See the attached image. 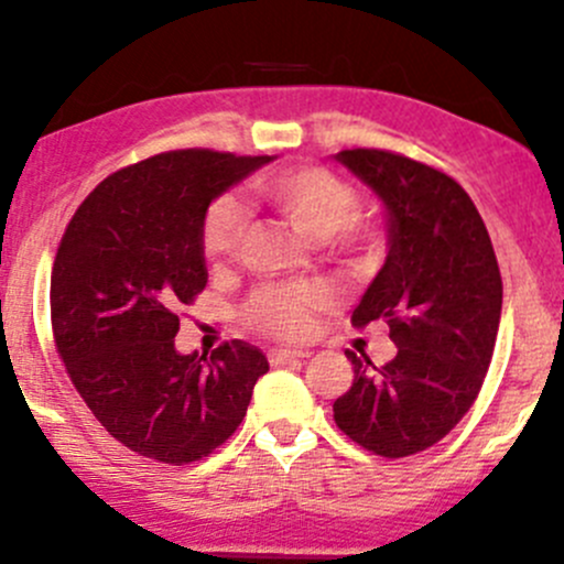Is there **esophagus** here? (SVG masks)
<instances>
[{"label":"esophagus","mask_w":564,"mask_h":564,"mask_svg":"<svg viewBox=\"0 0 564 564\" xmlns=\"http://www.w3.org/2000/svg\"><path fill=\"white\" fill-rule=\"evenodd\" d=\"M311 356L307 350H270L268 358L272 364H292V361H305Z\"/></svg>","instance_id":"34e87169"}]
</instances>
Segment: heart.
<instances>
[{
  "label": "heart",
  "instance_id": "obj_1",
  "mask_svg": "<svg viewBox=\"0 0 564 564\" xmlns=\"http://www.w3.org/2000/svg\"><path fill=\"white\" fill-rule=\"evenodd\" d=\"M251 192L262 206L289 221L307 240L326 246L348 262L375 257L386 243L380 225L364 219V192L345 176L321 165H296L253 178ZM249 219L232 197H216L200 221V251L208 264L221 268L243 249ZM329 294L311 281L268 283L240 307V321L253 334L270 339L311 337L315 313Z\"/></svg>",
  "mask_w": 564,
  "mask_h": 564
}]
</instances>
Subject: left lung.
<instances>
[{
  "label": "left lung",
  "instance_id": "obj_1",
  "mask_svg": "<svg viewBox=\"0 0 564 564\" xmlns=\"http://www.w3.org/2000/svg\"><path fill=\"white\" fill-rule=\"evenodd\" d=\"M337 160L382 197L391 227L386 264L350 324L382 321L399 352L377 369L348 350L356 380L334 401V423L372 455H417L481 391L503 307L498 259L474 200L444 171L361 147Z\"/></svg>",
  "mask_w": 564,
  "mask_h": 564
}]
</instances>
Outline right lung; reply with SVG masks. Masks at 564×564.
<instances>
[{"mask_svg":"<svg viewBox=\"0 0 564 564\" xmlns=\"http://www.w3.org/2000/svg\"><path fill=\"white\" fill-rule=\"evenodd\" d=\"M264 163L270 154H152L104 178L66 225L51 275L55 350L98 423L135 455L169 466L208 457L270 369L243 339L208 361L173 348L182 307L208 281L203 216Z\"/></svg>","mask_w":564,"mask_h":564,"instance_id":"add662e5","label":"right lung"}]
</instances>
